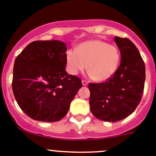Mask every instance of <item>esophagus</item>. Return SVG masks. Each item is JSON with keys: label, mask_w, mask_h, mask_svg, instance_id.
I'll list each match as a JSON object with an SVG mask.
<instances>
[{"label": "esophagus", "mask_w": 156, "mask_h": 156, "mask_svg": "<svg viewBox=\"0 0 156 156\" xmlns=\"http://www.w3.org/2000/svg\"><path fill=\"white\" fill-rule=\"evenodd\" d=\"M81 82H82V85H83L84 86H87V85H88V81H85V80H82Z\"/></svg>", "instance_id": "1"}]
</instances>
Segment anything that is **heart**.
Returning a JSON list of instances; mask_svg holds the SVG:
<instances>
[{
  "label": "heart",
  "instance_id": "b5f03b06",
  "mask_svg": "<svg viewBox=\"0 0 156 156\" xmlns=\"http://www.w3.org/2000/svg\"><path fill=\"white\" fill-rule=\"evenodd\" d=\"M120 54L114 45L99 40L81 43L77 50H69L66 62L69 72L77 75L86 69L95 81H105L113 77L118 68Z\"/></svg>",
  "mask_w": 156,
  "mask_h": 156
}]
</instances>
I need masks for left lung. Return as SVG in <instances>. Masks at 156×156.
I'll return each mask as SVG.
<instances>
[{"instance_id":"left-lung-1","label":"left lung","mask_w":156,"mask_h":156,"mask_svg":"<svg viewBox=\"0 0 156 156\" xmlns=\"http://www.w3.org/2000/svg\"><path fill=\"white\" fill-rule=\"evenodd\" d=\"M121 55L113 77L101 83H89V105L101 120L116 122L126 118L141 102L145 81V66L135 45L127 38L115 36Z\"/></svg>"}]
</instances>
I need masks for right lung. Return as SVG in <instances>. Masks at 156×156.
<instances>
[{
  "instance_id": "right-lung-1",
  "label": "right lung",
  "mask_w": 156,
  "mask_h": 156,
  "mask_svg": "<svg viewBox=\"0 0 156 156\" xmlns=\"http://www.w3.org/2000/svg\"><path fill=\"white\" fill-rule=\"evenodd\" d=\"M66 44L29 43L15 61L12 90L19 107L33 120L56 122L67 114L81 80L66 72Z\"/></svg>"
}]
</instances>
